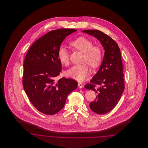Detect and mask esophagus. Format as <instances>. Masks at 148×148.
I'll return each instance as SVG.
<instances>
[{
  "instance_id": "obj_1",
  "label": "esophagus",
  "mask_w": 148,
  "mask_h": 148,
  "mask_svg": "<svg viewBox=\"0 0 148 148\" xmlns=\"http://www.w3.org/2000/svg\"><path fill=\"white\" fill-rule=\"evenodd\" d=\"M78 86H79V88H83V85L82 83H78Z\"/></svg>"
}]
</instances>
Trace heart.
I'll use <instances>...</instances> for the list:
<instances>
[{"mask_svg":"<svg viewBox=\"0 0 148 148\" xmlns=\"http://www.w3.org/2000/svg\"><path fill=\"white\" fill-rule=\"evenodd\" d=\"M70 45L83 53L82 62L85 63L74 65L66 72V75L69 77L79 82H82L90 72L89 68L87 63L92 67L97 66L102 60V51L100 47L93 46L92 42L84 37H79L73 40L70 42ZM58 57L61 63L66 66L68 65L69 55L65 47H60L58 52Z\"/></svg>","mask_w":148,"mask_h":148,"instance_id":"b5f03b06","label":"heart"}]
</instances>
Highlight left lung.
Instances as JSON below:
<instances>
[{
	"label": "left lung",
	"instance_id": "obj_1",
	"mask_svg": "<svg viewBox=\"0 0 148 148\" xmlns=\"http://www.w3.org/2000/svg\"><path fill=\"white\" fill-rule=\"evenodd\" d=\"M97 38L105 50L103 62L96 74L85 88L97 94L89 104L95 113L104 114L112 110L120 100L125 89L123 66L119 47L104 32L97 29L83 31Z\"/></svg>",
	"mask_w": 148,
	"mask_h": 148
}]
</instances>
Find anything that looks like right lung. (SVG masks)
Here are the masks:
<instances>
[{
	"label": "right lung",
	"instance_id": "1",
	"mask_svg": "<svg viewBox=\"0 0 148 148\" xmlns=\"http://www.w3.org/2000/svg\"><path fill=\"white\" fill-rule=\"evenodd\" d=\"M76 31L66 28L51 31L34 42L25 56L23 88L32 105L45 114L61 110L68 94L77 87V82L72 79L56 80L62 71L59 48L65 38Z\"/></svg>",
	"mask_w": 148,
	"mask_h": 148
}]
</instances>
